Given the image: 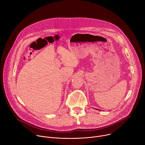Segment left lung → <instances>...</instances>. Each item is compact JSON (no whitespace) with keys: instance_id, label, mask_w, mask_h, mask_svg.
I'll return each mask as SVG.
<instances>
[{"instance_id":"left-lung-1","label":"left lung","mask_w":145,"mask_h":145,"mask_svg":"<svg viewBox=\"0 0 145 145\" xmlns=\"http://www.w3.org/2000/svg\"><path fill=\"white\" fill-rule=\"evenodd\" d=\"M96 110H97V109H96Z\"/></svg>"}]
</instances>
